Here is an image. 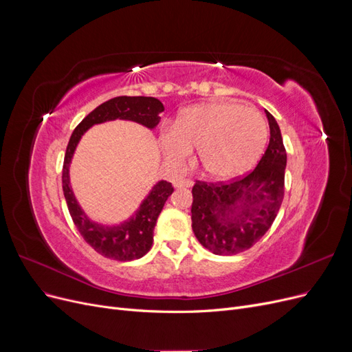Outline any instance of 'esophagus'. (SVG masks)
<instances>
[{
  "instance_id": "obj_1",
  "label": "esophagus",
  "mask_w": 352,
  "mask_h": 352,
  "mask_svg": "<svg viewBox=\"0 0 352 352\" xmlns=\"http://www.w3.org/2000/svg\"><path fill=\"white\" fill-rule=\"evenodd\" d=\"M176 188H192L194 186V182L190 179H180L177 180V182L175 184Z\"/></svg>"
}]
</instances>
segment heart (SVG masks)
<instances>
[{"instance_id": "b5f03b06", "label": "heart", "mask_w": 352, "mask_h": 352, "mask_svg": "<svg viewBox=\"0 0 352 352\" xmlns=\"http://www.w3.org/2000/svg\"><path fill=\"white\" fill-rule=\"evenodd\" d=\"M263 116L236 102H210L185 109L173 131L160 136L164 157L175 166L198 146V162L216 180H228L248 172L267 142Z\"/></svg>"}]
</instances>
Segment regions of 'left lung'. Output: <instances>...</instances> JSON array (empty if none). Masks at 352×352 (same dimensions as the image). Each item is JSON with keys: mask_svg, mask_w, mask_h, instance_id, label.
Returning a JSON list of instances; mask_svg holds the SVG:
<instances>
[{"mask_svg": "<svg viewBox=\"0 0 352 352\" xmlns=\"http://www.w3.org/2000/svg\"><path fill=\"white\" fill-rule=\"evenodd\" d=\"M270 141L257 167L230 182L192 188V230L202 247L217 255L250 250L270 229L285 195L286 150L278 122L265 110Z\"/></svg>", "mask_w": 352, "mask_h": 352, "instance_id": "1", "label": "left lung"}]
</instances>
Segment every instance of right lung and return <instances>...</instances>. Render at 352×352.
<instances>
[{
	"instance_id": "obj_1",
	"label": "right lung",
	"mask_w": 352,
	"mask_h": 352,
	"mask_svg": "<svg viewBox=\"0 0 352 352\" xmlns=\"http://www.w3.org/2000/svg\"><path fill=\"white\" fill-rule=\"evenodd\" d=\"M164 111L162 101L153 97H116L102 102L91 111L73 131L63 163V192L67 202V208L82 238L104 257L117 261H132L141 258L151 250L154 241V228L162 212L164 202L172 195L173 186L162 180L154 185L153 190L142 201L135 214L117 226H102L91 221L79 207L69 182V166L76 145L82 135L91 126L109 120H132L154 129L158 124V114Z\"/></svg>"
}]
</instances>
